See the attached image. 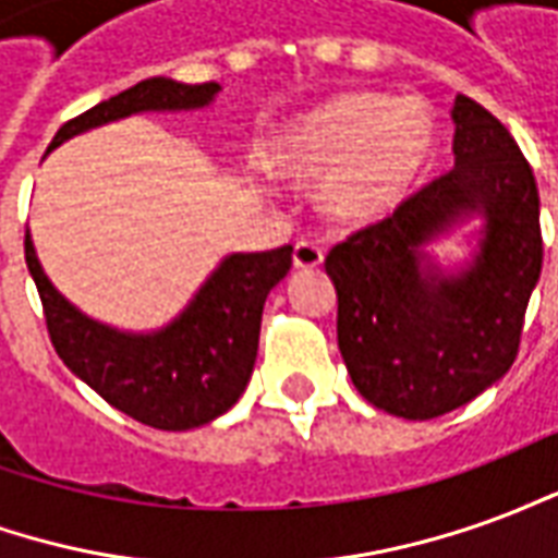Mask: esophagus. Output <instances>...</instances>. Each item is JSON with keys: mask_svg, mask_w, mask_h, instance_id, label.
<instances>
[{"mask_svg": "<svg viewBox=\"0 0 558 558\" xmlns=\"http://www.w3.org/2000/svg\"><path fill=\"white\" fill-rule=\"evenodd\" d=\"M323 247L314 242H295L292 247V266L295 268H316L323 266Z\"/></svg>", "mask_w": 558, "mask_h": 558, "instance_id": "esophagus-1", "label": "esophagus"}]
</instances>
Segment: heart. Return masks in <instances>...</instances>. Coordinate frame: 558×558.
I'll use <instances>...</instances> for the list:
<instances>
[{"instance_id": "b5f03b06", "label": "heart", "mask_w": 558, "mask_h": 558, "mask_svg": "<svg viewBox=\"0 0 558 558\" xmlns=\"http://www.w3.org/2000/svg\"><path fill=\"white\" fill-rule=\"evenodd\" d=\"M433 116L418 98L343 92L268 140V167L323 179L319 203L340 223L388 218L433 158Z\"/></svg>"}]
</instances>
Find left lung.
Segmentation results:
<instances>
[{
    "mask_svg": "<svg viewBox=\"0 0 558 558\" xmlns=\"http://www.w3.org/2000/svg\"><path fill=\"white\" fill-rule=\"evenodd\" d=\"M451 119L454 170L326 256L352 386L410 421L457 410L508 374L544 263L538 184L514 137L466 95ZM472 210L488 220L476 263L451 279L424 267L420 244Z\"/></svg>",
    "mask_w": 558,
    "mask_h": 558,
    "instance_id": "left-lung-1",
    "label": "left lung"
}]
</instances>
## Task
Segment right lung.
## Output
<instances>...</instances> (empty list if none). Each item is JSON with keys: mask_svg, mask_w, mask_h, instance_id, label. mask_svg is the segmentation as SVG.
I'll use <instances>...</instances> for the list:
<instances>
[{"mask_svg": "<svg viewBox=\"0 0 558 558\" xmlns=\"http://www.w3.org/2000/svg\"><path fill=\"white\" fill-rule=\"evenodd\" d=\"M218 83L143 80L56 131L47 151L89 128L134 113L196 110ZM26 266L38 287L59 359L110 407L155 430H191L230 410L254 374L263 304L292 266V244L263 254H230L172 323L155 331H119L80 314L44 275L26 232Z\"/></svg>", "mask_w": 558, "mask_h": 558, "instance_id": "1", "label": "right lung"}]
</instances>
